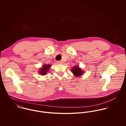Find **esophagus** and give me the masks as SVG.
Returning a JSON list of instances; mask_svg holds the SVG:
<instances>
[{
    "mask_svg": "<svg viewBox=\"0 0 126 126\" xmlns=\"http://www.w3.org/2000/svg\"><path fill=\"white\" fill-rule=\"evenodd\" d=\"M57 63H58V64H63V61H58V62H57Z\"/></svg>",
    "mask_w": 126,
    "mask_h": 126,
    "instance_id": "1",
    "label": "esophagus"
}]
</instances>
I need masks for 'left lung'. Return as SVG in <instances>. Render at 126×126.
<instances>
[{
  "mask_svg": "<svg viewBox=\"0 0 126 126\" xmlns=\"http://www.w3.org/2000/svg\"><path fill=\"white\" fill-rule=\"evenodd\" d=\"M71 71L74 75L76 77H79L83 74L82 70L79 67V66L73 67V68L71 69Z\"/></svg>",
  "mask_w": 126,
  "mask_h": 126,
  "instance_id": "1",
  "label": "left lung"
}]
</instances>
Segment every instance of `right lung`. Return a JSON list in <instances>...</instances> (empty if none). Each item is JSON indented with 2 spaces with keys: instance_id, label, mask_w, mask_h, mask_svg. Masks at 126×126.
<instances>
[{
  "instance_id": "1",
  "label": "right lung",
  "mask_w": 126,
  "mask_h": 126,
  "mask_svg": "<svg viewBox=\"0 0 126 126\" xmlns=\"http://www.w3.org/2000/svg\"><path fill=\"white\" fill-rule=\"evenodd\" d=\"M51 67L50 64H44L42 66V67L40 68L39 73L42 75H45L47 74V72L48 71L49 69Z\"/></svg>"
}]
</instances>
